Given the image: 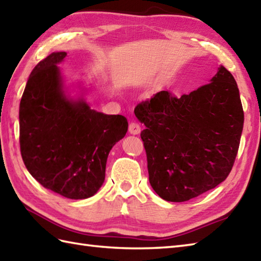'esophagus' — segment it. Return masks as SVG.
<instances>
[{
  "instance_id": "obj_1",
  "label": "esophagus",
  "mask_w": 261,
  "mask_h": 261,
  "mask_svg": "<svg viewBox=\"0 0 261 261\" xmlns=\"http://www.w3.org/2000/svg\"><path fill=\"white\" fill-rule=\"evenodd\" d=\"M141 131V126L139 123L137 122H131L129 124V132L131 133V135H139Z\"/></svg>"
}]
</instances>
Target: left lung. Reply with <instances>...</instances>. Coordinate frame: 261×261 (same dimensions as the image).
<instances>
[{
    "label": "left lung",
    "instance_id": "obj_1",
    "mask_svg": "<svg viewBox=\"0 0 261 261\" xmlns=\"http://www.w3.org/2000/svg\"><path fill=\"white\" fill-rule=\"evenodd\" d=\"M211 82L180 98L160 91L139 103L149 181L162 199L184 202L225 181L238 153L244 110L232 74L220 66Z\"/></svg>",
    "mask_w": 261,
    "mask_h": 261
}]
</instances>
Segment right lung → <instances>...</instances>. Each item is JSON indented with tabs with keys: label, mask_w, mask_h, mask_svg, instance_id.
Wrapping results in <instances>:
<instances>
[{
	"label": "right lung",
	"mask_w": 261,
	"mask_h": 261,
	"mask_svg": "<svg viewBox=\"0 0 261 261\" xmlns=\"http://www.w3.org/2000/svg\"><path fill=\"white\" fill-rule=\"evenodd\" d=\"M65 52L36 64L20 103V149L24 165L46 189L69 199L95 195L106 178L109 152L128 131V120L66 98L58 65Z\"/></svg>",
	"instance_id": "right-lung-1"
}]
</instances>
